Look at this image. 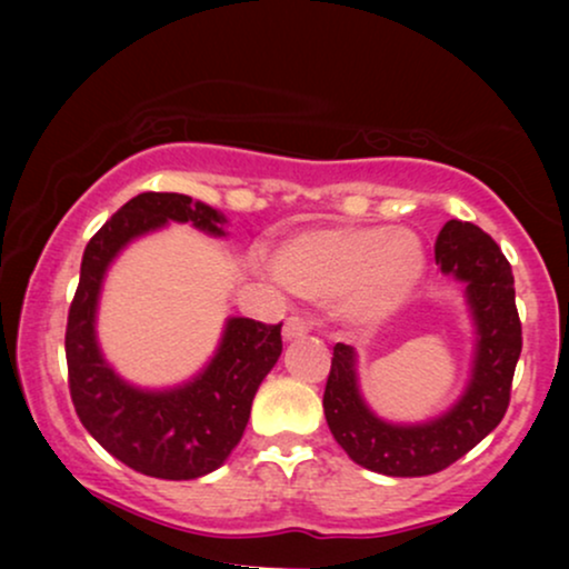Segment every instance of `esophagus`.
Wrapping results in <instances>:
<instances>
[{"label": "esophagus", "instance_id": "obj_1", "mask_svg": "<svg viewBox=\"0 0 569 569\" xmlns=\"http://www.w3.org/2000/svg\"><path fill=\"white\" fill-rule=\"evenodd\" d=\"M306 333H308V323L306 321H300V318H287L284 329H282L284 341H295V339L306 337Z\"/></svg>", "mask_w": 569, "mask_h": 569}]
</instances>
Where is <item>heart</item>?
<instances>
[{
  "mask_svg": "<svg viewBox=\"0 0 569 569\" xmlns=\"http://www.w3.org/2000/svg\"><path fill=\"white\" fill-rule=\"evenodd\" d=\"M274 274L298 298L329 302L352 329H372L407 306L427 271L417 232L383 224L300 230L274 248Z\"/></svg>",
  "mask_w": 569,
  "mask_h": 569,
  "instance_id": "obj_1",
  "label": "heart"
}]
</instances>
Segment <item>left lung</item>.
<instances>
[{
  "label": "left lung",
  "instance_id": "obj_1",
  "mask_svg": "<svg viewBox=\"0 0 569 569\" xmlns=\"http://www.w3.org/2000/svg\"><path fill=\"white\" fill-rule=\"evenodd\" d=\"M435 261L463 284L473 323V362L463 393L427 422L401 425L378 417L362 399L357 352L333 347L323 415L333 440L362 469L386 477H427L456 463L502 422L520 347L516 284L500 246L471 222L450 220L435 243Z\"/></svg>",
  "mask_w": 569,
  "mask_h": 569
}]
</instances>
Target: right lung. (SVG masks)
Listing matches in <instances>:
<instances>
[{
    "label": "right lung",
    "mask_w": 569,
    "mask_h": 569,
    "mask_svg": "<svg viewBox=\"0 0 569 569\" xmlns=\"http://www.w3.org/2000/svg\"><path fill=\"white\" fill-rule=\"evenodd\" d=\"M168 222L228 236V217L186 193L147 191L129 199L84 248L64 347L69 393L84 430L129 469L181 481L220 469L243 438L253 396L282 355V323L228 318L212 360L178 386L142 388L121 378L98 345L103 279L131 240Z\"/></svg>",
    "instance_id": "right-lung-1"
}]
</instances>
